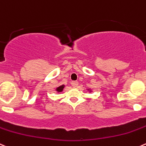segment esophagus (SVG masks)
Returning a JSON list of instances; mask_svg holds the SVG:
<instances>
[{"label": "esophagus", "mask_w": 146, "mask_h": 146, "mask_svg": "<svg viewBox=\"0 0 146 146\" xmlns=\"http://www.w3.org/2000/svg\"><path fill=\"white\" fill-rule=\"evenodd\" d=\"M71 85L74 88H76L78 86V81H72L71 82Z\"/></svg>", "instance_id": "1"}]
</instances>
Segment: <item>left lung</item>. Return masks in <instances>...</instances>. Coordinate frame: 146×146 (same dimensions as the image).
Masks as SVG:
<instances>
[{
	"mask_svg": "<svg viewBox=\"0 0 146 146\" xmlns=\"http://www.w3.org/2000/svg\"><path fill=\"white\" fill-rule=\"evenodd\" d=\"M87 90H88V91L89 92V93H92V90L90 88H88Z\"/></svg>",
	"mask_w": 146,
	"mask_h": 146,
	"instance_id": "obj_1",
	"label": "left lung"
}]
</instances>
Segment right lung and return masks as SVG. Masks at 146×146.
I'll return each mask as SVG.
<instances>
[{
	"mask_svg": "<svg viewBox=\"0 0 146 146\" xmlns=\"http://www.w3.org/2000/svg\"><path fill=\"white\" fill-rule=\"evenodd\" d=\"M65 86H66L65 85H61V86H59L58 87L56 88V90L58 92V93H61V92L63 90V89H64Z\"/></svg>",
	"mask_w": 146,
	"mask_h": 146,
	"instance_id": "obj_1",
	"label": "right lung"
}]
</instances>
